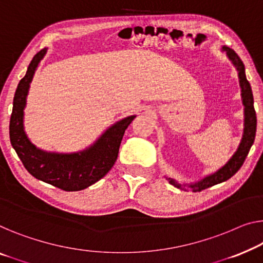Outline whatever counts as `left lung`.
Listing matches in <instances>:
<instances>
[{
	"mask_svg": "<svg viewBox=\"0 0 263 263\" xmlns=\"http://www.w3.org/2000/svg\"><path fill=\"white\" fill-rule=\"evenodd\" d=\"M223 50H226L227 55L229 57L230 60L233 61L235 67L238 70V78H240V86H241V92H242V100H243L245 105V131H243V137H242V140L240 143V146H238L237 151L235 152L234 156L229 159V162L226 164L224 166L221 167L218 171L215 172V174L208 176L204 179H202L201 182L193 184L190 185L193 191H202L206 189V187H210L215 185V184L226 182L227 179L236 174V172L240 170V167L243 165L245 160L247 158V155L252 147L254 143V139H255V133H256V112L255 108H254V98H253V92L252 87H250V84L247 80L246 73H245V65L240 57L237 55L236 53L234 52L232 48L229 47H223ZM170 184L182 189V184L175 182L172 178H167Z\"/></svg>",
	"mask_w": 263,
	"mask_h": 263,
	"instance_id": "8db88e82",
	"label": "left lung"
}]
</instances>
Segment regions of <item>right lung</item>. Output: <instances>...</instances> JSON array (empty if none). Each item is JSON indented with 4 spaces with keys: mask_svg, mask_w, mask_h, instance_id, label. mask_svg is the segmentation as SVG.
Segmentation results:
<instances>
[{
    "mask_svg": "<svg viewBox=\"0 0 263 263\" xmlns=\"http://www.w3.org/2000/svg\"><path fill=\"white\" fill-rule=\"evenodd\" d=\"M45 54L46 49L35 54L26 76L17 85L9 124L10 143L23 166L35 178L61 190L79 191L98 182L111 170L118 158L125 130L136 116L118 121L91 147L79 154H48L39 150L29 142L23 131V108L26 106V97L35 69Z\"/></svg>",
    "mask_w": 263,
    "mask_h": 263,
    "instance_id": "add662e5",
    "label": "right lung"
}]
</instances>
